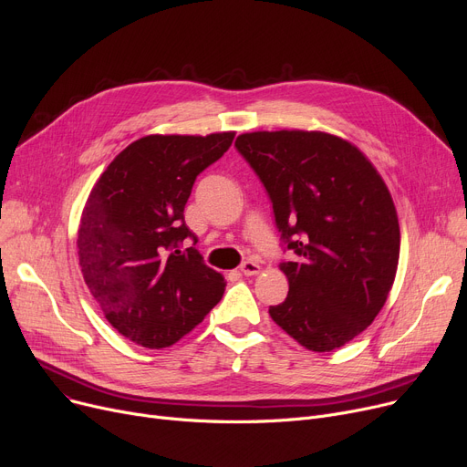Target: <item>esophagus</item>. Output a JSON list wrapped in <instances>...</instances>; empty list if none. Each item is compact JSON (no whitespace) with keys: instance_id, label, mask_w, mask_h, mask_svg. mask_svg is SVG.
Wrapping results in <instances>:
<instances>
[{"instance_id":"esophagus-1","label":"esophagus","mask_w":467,"mask_h":467,"mask_svg":"<svg viewBox=\"0 0 467 467\" xmlns=\"http://www.w3.org/2000/svg\"><path fill=\"white\" fill-rule=\"evenodd\" d=\"M261 271V266H259V263H255L254 259H248V261H244L242 265H240V273L244 275V276H254V275H257Z\"/></svg>"}]
</instances>
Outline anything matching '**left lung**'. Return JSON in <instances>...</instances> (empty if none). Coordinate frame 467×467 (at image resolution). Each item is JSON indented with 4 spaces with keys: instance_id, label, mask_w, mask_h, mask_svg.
Listing matches in <instances>:
<instances>
[{
    "instance_id": "obj_1",
    "label": "left lung",
    "mask_w": 467,
    "mask_h": 467,
    "mask_svg": "<svg viewBox=\"0 0 467 467\" xmlns=\"http://www.w3.org/2000/svg\"><path fill=\"white\" fill-rule=\"evenodd\" d=\"M271 196L289 282L273 320L312 352L371 326L394 284L400 223L391 194L356 145L317 130L246 132L234 141Z\"/></svg>"
}]
</instances>
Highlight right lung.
Listing matches in <instances>:
<instances>
[{
    "label": "right lung",
    "mask_w": 467,
    "mask_h": 467,
    "mask_svg": "<svg viewBox=\"0 0 467 467\" xmlns=\"http://www.w3.org/2000/svg\"><path fill=\"white\" fill-rule=\"evenodd\" d=\"M234 132L151 134L132 141L88 194L78 231L85 284L106 320L143 348H166L221 301L225 278L199 250L183 210L196 176L223 157Z\"/></svg>",
    "instance_id": "1"
}]
</instances>
